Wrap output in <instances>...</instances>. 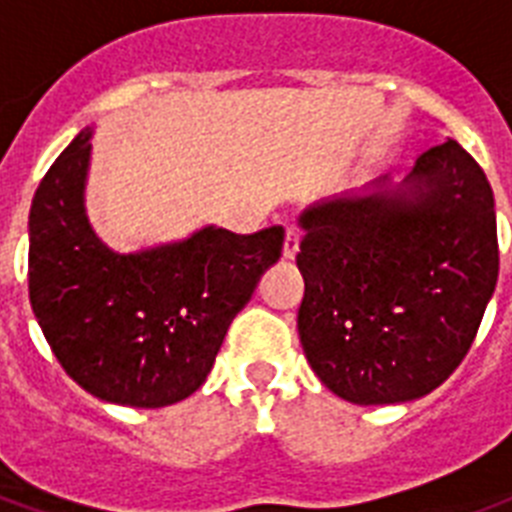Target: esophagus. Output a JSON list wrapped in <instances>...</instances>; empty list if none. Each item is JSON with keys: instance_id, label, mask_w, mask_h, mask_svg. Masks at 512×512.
Here are the masks:
<instances>
[{"instance_id": "1", "label": "esophagus", "mask_w": 512, "mask_h": 512, "mask_svg": "<svg viewBox=\"0 0 512 512\" xmlns=\"http://www.w3.org/2000/svg\"><path fill=\"white\" fill-rule=\"evenodd\" d=\"M299 242H302V234H299V231H286V239H283V257H286V260H294L296 252H299Z\"/></svg>"}]
</instances>
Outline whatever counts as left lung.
Masks as SVG:
<instances>
[{"instance_id": "1", "label": "left lung", "mask_w": 512, "mask_h": 512, "mask_svg": "<svg viewBox=\"0 0 512 512\" xmlns=\"http://www.w3.org/2000/svg\"><path fill=\"white\" fill-rule=\"evenodd\" d=\"M304 210L299 338L309 367L343 401L403 403L463 362L495 291V197L455 140L416 158L406 190Z\"/></svg>"}]
</instances>
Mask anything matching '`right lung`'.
<instances>
[{"label": "right lung", "mask_w": 512, "mask_h": 512, "mask_svg": "<svg viewBox=\"0 0 512 512\" xmlns=\"http://www.w3.org/2000/svg\"><path fill=\"white\" fill-rule=\"evenodd\" d=\"M90 130L51 163L30 205V307L64 372L101 401L161 409L195 393L236 312L281 257L283 226L117 255L83 208Z\"/></svg>", "instance_id": "add662e5"}]
</instances>
